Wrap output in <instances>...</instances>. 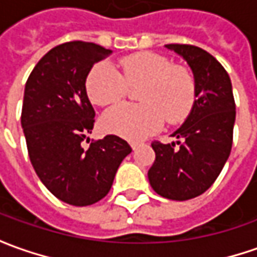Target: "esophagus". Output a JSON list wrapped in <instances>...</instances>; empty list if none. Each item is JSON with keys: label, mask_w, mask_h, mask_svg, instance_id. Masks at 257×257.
<instances>
[{"label": "esophagus", "mask_w": 257, "mask_h": 257, "mask_svg": "<svg viewBox=\"0 0 257 257\" xmlns=\"http://www.w3.org/2000/svg\"><path fill=\"white\" fill-rule=\"evenodd\" d=\"M130 146H132V149H133V150H136L137 147H140V146H142V143H140V142H132Z\"/></svg>", "instance_id": "esophagus-1"}]
</instances>
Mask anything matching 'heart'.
<instances>
[{"mask_svg": "<svg viewBox=\"0 0 257 257\" xmlns=\"http://www.w3.org/2000/svg\"><path fill=\"white\" fill-rule=\"evenodd\" d=\"M118 73L108 63H100L87 77V94L97 105L117 103L128 87L139 88L142 104H118L101 118L108 133L130 140H140L157 132L164 123H179L190 113L194 103V78L190 70L173 65L166 57L137 53L124 57Z\"/></svg>", "mask_w": 257, "mask_h": 257, "instance_id": "heart-1", "label": "heart"}]
</instances>
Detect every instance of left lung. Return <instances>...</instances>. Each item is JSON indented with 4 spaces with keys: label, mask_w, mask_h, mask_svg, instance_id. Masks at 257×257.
Listing matches in <instances>:
<instances>
[{
    "label": "left lung",
    "mask_w": 257,
    "mask_h": 257,
    "mask_svg": "<svg viewBox=\"0 0 257 257\" xmlns=\"http://www.w3.org/2000/svg\"><path fill=\"white\" fill-rule=\"evenodd\" d=\"M164 47L190 67L196 100L172 134L176 142L152 144L156 160L147 176L157 194L183 202L206 192L222 172L232 150L236 105L230 77L212 54L194 45Z\"/></svg>",
    "instance_id": "1"
}]
</instances>
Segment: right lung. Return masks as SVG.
Segmentation results:
<instances>
[{
	"label": "right lung",
	"mask_w": 257,
	"mask_h": 257,
	"mask_svg": "<svg viewBox=\"0 0 257 257\" xmlns=\"http://www.w3.org/2000/svg\"><path fill=\"white\" fill-rule=\"evenodd\" d=\"M101 45H57L27 80L21 113L27 149L37 176L61 202L90 206L110 192L128 143L117 136L83 146L94 127L85 80L93 65L111 54Z\"/></svg>",
	"instance_id": "add662e5"
}]
</instances>
